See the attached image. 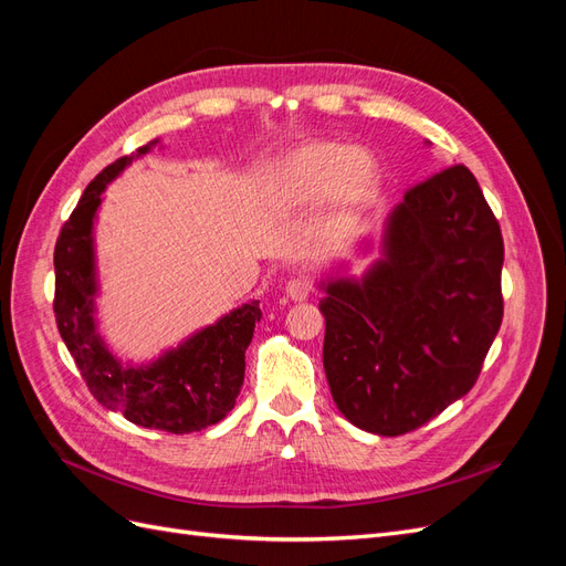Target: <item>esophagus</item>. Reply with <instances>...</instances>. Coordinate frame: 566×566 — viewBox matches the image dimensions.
Listing matches in <instances>:
<instances>
[{"instance_id": "1", "label": "esophagus", "mask_w": 566, "mask_h": 566, "mask_svg": "<svg viewBox=\"0 0 566 566\" xmlns=\"http://www.w3.org/2000/svg\"><path fill=\"white\" fill-rule=\"evenodd\" d=\"M285 293H287V297H290V300L304 302L306 297H310V295L314 293V285H312V281H310V279L297 276V279H290V281L285 283Z\"/></svg>"}]
</instances>
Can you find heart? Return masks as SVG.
I'll use <instances>...</instances> for the list:
<instances>
[{
	"mask_svg": "<svg viewBox=\"0 0 566 566\" xmlns=\"http://www.w3.org/2000/svg\"><path fill=\"white\" fill-rule=\"evenodd\" d=\"M380 160L366 148L339 142H310L281 158L266 177V202L276 214L316 208L328 198L331 210L352 214L378 196Z\"/></svg>",
	"mask_w": 566,
	"mask_h": 566,
	"instance_id": "heart-1",
	"label": "heart"
}]
</instances>
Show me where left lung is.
Wrapping results in <instances>:
<instances>
[{
  "instance_id": "1",
  "label": "left lung",
  "mask_w": 566,
  "mask_h": 566,
  "mask_svg": "<svg viewBox=\"0 0 566 566\" xmlns=\"http://www.w3.org/2000/svg\"><path fill=\"white\" fill-rule=\"evenodd\" d=\"M382 260L323 283V368L352 424L413 432L474 387L503 321V235L465 165L408 188Z\"/></svg>"
}]
</instances>
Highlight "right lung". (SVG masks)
I'll use <instances>...</instances> for the list:
<instances>
[{"instance_id":"1","label":"right lung","mask_w":566,"mask_h":566,"mask_svg":"<svg viewBox=\"0 0 566 566\" xmlns=\"http://www.w3.org/2000/svg\"><path fill=\"white\" fill-rule=\"evenodd\" d=\"M153 144L136 150V158ZM134 156L117 158L84 188V193L65 221L56 250L54 314L67 352L94 399L119 410L129 422L172 434L200 432L227 418L235 406L245 378V349L262 318L260 302L238 306L214 325L188 337L177 349L165 352L148 366H123L106 349L94 321V217L101 193L123 172Z\"/></svg>"}]
</instances>
